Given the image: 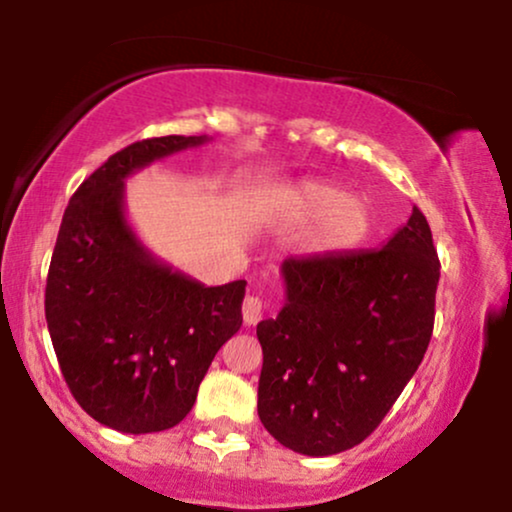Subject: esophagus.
Segmentation results:
<instances>
[{
    "label": "esophagus",
    "instance_id": "1",
    "mask_svg": "<svg viewBox=\"0 0 512 512\" xmlns=\"http://www.w3.org/2000/svg\"><path fill=\"white\" fill-rule=\"evenodd\" d=\"M264 313V303L257 296H248L243 301V320L245 325H257L262 320Z\"/></svg>",
    "mask_w": 512,
    "mask_h": 512
}]
</instances>
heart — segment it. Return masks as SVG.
Wrapping results in <instances>:
<instances>
[{
    "mask_svg": "<svg viewBox=\"0 0 512 512\" xmlns=\"http://www.w3.org/2000/svg\"><path fill=\"white\" fill-rule=\"evenodd\" d=\"M284 219L310 226L308 248L315 255H339L358 248L370 233V207L334 180H308L281 199Z\"/></svg>",
    "mask_w": 512,
    "mask_h": 512,
    "instance_id": "heart-1",
    "label": "heart"
}]
</instances>
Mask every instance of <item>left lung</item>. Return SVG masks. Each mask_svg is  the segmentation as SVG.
<instances>
[{"label": "left lung", "instance_id": "left-lung-1", "mask_svg": "<svg viewBox=\"0 0 512 512\" xmlns=\"http://www.w3.org/2000/svg\"><path fill=\"white\" fill-rule=\"evenodd\" d=\"M286 303L257 325V414L293 452L337 455L366 440L424 361L440 262L414 207L378 250L289 257Z\"/></svg>", "mask_w": 512, "mask_h": 512}]
</instances>
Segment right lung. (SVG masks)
Segmentation results:
<instances>
[{
  "label": "right lung",
  "instance_id": "obj_1",
  "mask_svg": "<svg viewBox=\"0 0 512 512\" xmlns=\"http://www.w3.org/2000/svg\"><path fill=\"white\" fill-rule=\"evenodd\" d=\"M204 142L170 134L125 146L81 182L57 233L45 286L52 346L81 409L120 433L180 424L243 325V279L204 286L175 272L125 219L129 175Z\"/></svg>",
  "mask_w": 512,
  "mask_h": 512
}]
</instances>
